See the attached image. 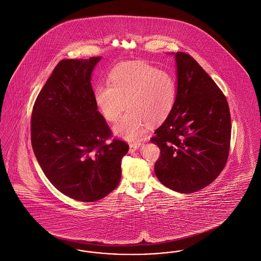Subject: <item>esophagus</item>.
Here are the masks:
<instances>
[{"instance_id":"34e87169","label":"esophagus","mask_w":261,"mask_h":261,"mask_svg":"<svg viewBox=\"0 0 261 261\" xmlns=\"http://www.w3.org/2000/svg\"><path fill=\"white\" fill-rule=\"evenodd\" d=\"M140 146H141V143L138 141V142H135V143H130L129 144V148H130V151L131 152H133V151H135L137 149L140 148Z\"/></svg>"}]
</instances>
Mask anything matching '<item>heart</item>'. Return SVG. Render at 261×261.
I'll list each match as a JSON object with an SVG mask.
<instances>
[{"label": "heart", "mask_w": 261, "mask_h": 261, "mask_svg": "<svg viewBox=\"0 0 261 261\" xmlns=\"http://www.w3.org/2000/svg\"><path fill=\"white\" fill-rule=\"evenodd\" d=\"M110 85H99L94 100L102 116L115 121L116 136L134 140L142 136L148 123L159 124L169 115L176 98V83L169 72L147 63H125L112 71Z\"/></svg>", "instance_id": "obj_1"}]
</instances>
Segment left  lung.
Returning <instances> with one entry per match:
<instances>
[{"label":"left lung","mask_w":261,"mask_h":261,"mask_svg":"<svg viewBox=\"0 0 261 261\" xmlns=\"http://www.w3.org/2000/svg\"><path fill=\"white\" fill-rule=\"evenodd\" d=\"M176 62L173 108L150 139L161 149L154 172L164 186L182 194L212 183L227 162L231 117L227 99L202 67L185 53Z\"/></svg>","instance_id":"obj_1"}]
</instances>
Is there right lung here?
<instances>
[{
  "mask_svg": "<svg viewBox=\"0 0 261 261\" xmlns=\"http://www.w3.org/2000/svg\"><path fill=\"white\" fill-rule=\"evenodd\" d=\"M101 57L62 60L38 95L31 115V144L50 183L71 199L105 198L121 178V159L129 146L112 140L98 111L91 85Z\"/></svg>",
  "mask_w": 261,
  "mask_h": 261,
  "instance_id": "right-lung-1",
  "label": "right lung"
}]
</instances>
